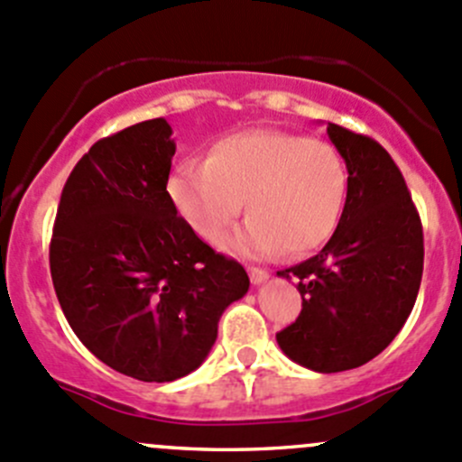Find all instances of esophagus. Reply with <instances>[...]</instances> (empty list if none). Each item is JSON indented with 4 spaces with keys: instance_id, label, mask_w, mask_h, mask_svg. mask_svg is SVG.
Returning <instances> with one entry per match:
<instances>
[{
    "instance_id": "esophagus-1",
    "label": "esophagus",
    "mask_w": 462,
    "mask_h": 462,
    "mask_svg": "<svg viewBox=\"0 0 462 462\" xmlns=\"http://www.w3.org/2000/svg\"><path fill=\"white\" fill-rule=\"evenodd\" d=\"M249 275H251V282L254 284H263L269 280V271L258 269V266H249Z\"/></svg>"
}]
</instances>
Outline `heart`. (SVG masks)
Wrapping results in <instances>:
<instances>
[{"label":"heart","mask_w":462,"mask_h":462,"mask_svg":"<svg viewBox=\"0 0 462 462\" xmlns=\"http://www.w3.org/2000/svg\"><path fill=\"white\" fill-rule=\"evenodd\" d=\"M180 216L222 246L246 199L249 222L233 240L242 254L307 255L334 236L346 199V166L331 144L287 131L220 137L207 162L184 160L169 178Z\"/></svg>","instance_id":"b5f03b06"}]
</instances>
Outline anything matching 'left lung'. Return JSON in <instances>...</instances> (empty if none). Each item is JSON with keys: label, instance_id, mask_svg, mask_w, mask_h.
Listing matches in <instances>:
<instances>
[{"label": "left lung", "instance_id": "obj_1", "mask_svg": "<svg viewBox=\"0 0 462 462\" xmlns=\"http://www.w3.org/2000/svg\"><path fill=\"white\" fill-rule=\"evenodd\" d=\"M346 164V199L322 251L280 278L296 280L302 311L275 336L280 349L320 374L375 358L411 313L422 278V226L392 155L367 135L327 125Z\"/></svg>", "mask_w": 462, "mask_h": 462}]
</instances>
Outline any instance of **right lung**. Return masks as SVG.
Segmentation results:
<instances>
[{"label":"right lung","instance_id":"add662e5","mask_svg":"<svg viewBox=\"0 0 462 462\" xmlns=\"http://www.w3.org/2000/svg\"><path fill=\"white\" fill-rule=\"evenodd\" d=\"M171 135L155 117L95 142L66 180L51 240L70 329L95 358L144 383L196 372L225 309L249 291L242 264L178 216L166 191Z\"/></svg>","mask_w":462,"mask_h":462}]
</instances>
